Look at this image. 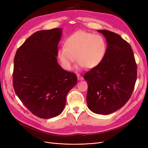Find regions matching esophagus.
<instances>
[{"label": "esophagus", "mask_w": 148, "mask_h": 148, "mask_svg": "<svg viewBox=\"0 0 148 148\" xmlns=\"http://www.w3.org/2000/svg\"><path fill=\"white\" fill-rule=\"evenodd\" d=\"M77 76V79H78L79 80H83V77H82L80 75L78 74Z\"/></svg>", "instance_id": "34e87169"}]
</instances>
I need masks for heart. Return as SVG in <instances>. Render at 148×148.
<instances>
[{"instance_id": "heart-1", "label": "heart", "mask_w": 148, "mask_h": 148, "mask_svg": "<svg viewBox=\"0 0 148 148\" xmlns=\"http://www.w3.org/2000/svg\"><path fill=\"white\" fill-rule=\"evenodd\" d=\"M106 51L107 43L102 36L79 30L66 39L64 47L58 51V58L66 70L71 69L75 58L78 68L93 69L101 63Z\"/></svg>"}]
</instances>
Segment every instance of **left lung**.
Segmentation results:
<instances>
[{
  "label": "left lung",
  "instance_id": "8db88e82",
  "mask_svg": "<svg viewBox=\"0 0 148 148\" xmlns=\"http://www.w3.org/2000/svg\"><path fill=\"white\" fill-rule=\"evenodd\" d=\"M106 38L105 57L84 75L88 85L86 101L96 114H109L129 100L137 80V65L130 45L118 34L98 30Z\"/></svg>",
  "mask_w": 148,
  "mask_h": 148
}]
</instances>
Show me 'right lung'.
Instances as JSON below:
<instances>
[{"mask_svg":"<svg viewBox=\"0 0 148 148\" xmlns=\"http://www.w3.org/2000/svg\"><path fill=\"white\" fill-rule=\"evenodd\" d=\"M62 33L61 28L38 31L20 47L14 58L15 94L31 113L42 119L62 113L68 93L77 83L76 75L58 62Z\"/></svg>","mask_w":148,"mask_h":148,"instance_id":"add662e5","label":"right lung"}]
</instances>
